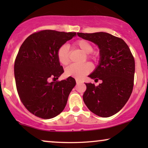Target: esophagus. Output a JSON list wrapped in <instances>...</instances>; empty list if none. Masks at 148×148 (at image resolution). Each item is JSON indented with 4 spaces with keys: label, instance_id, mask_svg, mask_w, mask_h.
Here are the masks:
<instances>
[{
    "label": "esophagus",
    "instance_id": "34e87169",
    "mask_svg": "<svg viewBox=\"0 0 148 148\" xmlns=\"http://www.w3.org/2000/svg\"><path fill=\"white\" fill-rule=\"evenodd\" d=\"M81 83H82V82H81L79 79H76V84H77V85L79 84H81Z\"/></svg>",
    "mask_w": 148,
    "mask_h": 148
}]
</instances>
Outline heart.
<instances>
[{"mask_svg": "<svg viewBox=\"0 0 148 148\" xmlns=\"http://www.w3.org/2000/svg\"><path fill=\"white\" fill-rule=\"evenodd\" d=\"M74 46L79 48L84 53L87 54L86 57L88 59L92 60L96 62L98 60L100 54L98 52L93 51L94 46L88 40L85 39H80L75 42ZM58 62L62 65H67L70 62L69 50L66 45H62L60 46L56 52ZM92 67L90 64H72L65 69V75L67 77H72L77 79H81L84 77L92 71Z\"/></svg>", "mask_w": 148, "mask_h": 148, "instance_id": "1", "label": "heart"}]
</instances>
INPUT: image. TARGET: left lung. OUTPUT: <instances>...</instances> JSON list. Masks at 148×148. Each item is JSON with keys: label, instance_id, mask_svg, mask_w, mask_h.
Masks as SVG:
<instances>
[{"label": "left lung", "instance_id": "obj_1", "mask_svg": "<svg viewBox=\"0 0 148 148\" xmlns=\"http://www.w3.org/2000/svg\"><path fill=\"white\" fill-rule=\"evenodd\" d=\"M83 39L94 42L100 48V63L89 77L102 84H86L83 96L91 112L102 117L112 116L121 110L133 88L135 60L129 46L120 38L106 32L77 33Z\"/></svg>", "mask_w": 148, "mask_h": 148}]
</instances>
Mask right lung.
<instances>
[{
    "mask_svg": "<svg viewBox=\"0 0 148 148\" xmlns=\"http://www.w3.org/2000/svg\"><path fill=\"white\" fill-rule=\"evenodd\" d=\"M75 36V32L41 30L28 36L19 48L14 64L16 88L24 106L36 116L54 118L66 106L75 80L49 79H58L64 72L56 52Z\"/></svg>",
    "mask_w": 148,
    "mask_h": 148,
    "instance_id": "add662e5",
    "label": "right lung"
}]
</instances>
